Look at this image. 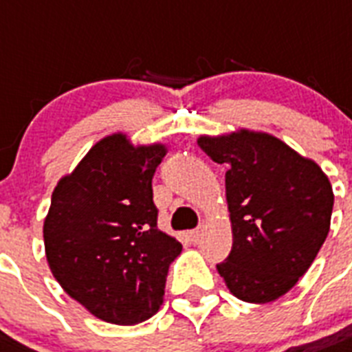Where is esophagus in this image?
<instances>
[{
	"label": "esophagus",
	"mask_w": 352,
	"mask_h": 352,
	"mask_svg": "<svg viewBox=\"0 0 352 352\" xmlns=\"http://www.w3.org/2000/svg\"><path fill=\"white\" fill-rule=\"evenodd\" d=\"M202 235H204V228H197V230H193L188 233V236H190V241L193 242V244H197V242L201 241Z\"/></svg>",
	"instance_id": "1"
}]
</instances>
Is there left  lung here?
Segmentation results:
<instances>
[{
  "instance_id": "8db88e82",
  "label": "left lung",
  "mask_w": 352,
  "mask_h": 352,
  "mask_svg": "<svg viewBox=\"0 0 352 352\" xmlns=\"http://www.w3.org/2000/svg\"><path fill=\"white\" fill-rule=\"evenodd\" d=\"M197 142L230 166L226 199L233 245L217 270L236 298L250 304L280 298L327 239L334 204L329 179L315 161L270 133L239 130Z\"/></svg>"
}]
</instances>
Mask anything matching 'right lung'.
Returning <instances> with one entry per match:
<instances>
[{
  "instance_id": "right-lung-1",
  "label": "right lung",
  "mask_w": 352,
  "mask_h": 352,
  "mask_svg": "<svg viewBox=\"0 0 352 352\" xmlns=\"http://www.w3.org/2000/svg\"><path fill=\"white\" fill-rule=\"evenodd\" d=\"M164 144L133 146L124 133L94 144L57 182L43 226L54 278L94 316L117 325L159 311L182 244L157 228L151 179Z\"/></svg>"
}]
</instances>
